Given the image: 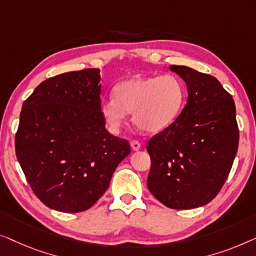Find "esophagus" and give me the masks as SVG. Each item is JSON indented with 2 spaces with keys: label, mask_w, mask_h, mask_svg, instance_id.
Returning a JSON list of instances; mask_svg holds the SVG:
<instances>
[{
  "label": "esophagus",
  "mask_w": 256,
  "mask_h": 256,
  "mask_svg": "<svg viewBox=\"0 0 256 256\" xmlns=\"http://www.w3.org/2000/svg\"><path fill=\"white\" fill-rule=\"evenodd\" d=\"M140 142H136V140H132L131 142V147H132V150H140Z\"/></svg>",
  "instance_id": "34e87169"
}]
</instances>
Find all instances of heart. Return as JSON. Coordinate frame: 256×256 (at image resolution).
<instances>
[{"label":"heart","mask_w":256,"mask_h":256,"mask_svg":"<svg viewBox=\"0 0 256 256\" xmlns=\"http://www.w3.org/2000/svg\"><path fill=\"white\" fill-rule=\"evenodd\" d=\"M186 87L175 75L133 76L114 88V100L100 103V114L111 131L123 126L126 114L138 128L159 133L174 123L186 103Z\"/></svg>","instance_id":"b5f03b06"}]
</instances>
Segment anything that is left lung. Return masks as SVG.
Here are the masks:
<instances>
[{"mask_svg":"<svg viewBox=\"0 0 256 256\" xmlns=\"http://www.w3.org/2000/svg\"><path fill=\"white\" fill-rule=\"evenodd\" d=\"M186 82L188 100L170 126L150 138L147 186L166 206L186 210L217 196L239 145L236 104L212 75L172 64Z\"/></svg>","mask_w":256,"mask_h":256,"instance_id":"8db88e82","label":"left lung"}]
</instances>
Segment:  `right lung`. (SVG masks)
<instances>
[{
	"label": "right lung",
	"mask_w": 256,
	"mask_h": 256,
	"mask_svg": "<svg viewBox=\"0 0 256 256\" xmlns=\"http://www.w3.org/2000/svg\"><path fill=\"white\" fill-rule=\"evenodd\" d=\"M98 68L42 81L25 100L15 136L17 160L36 196L53 210H88L131 153L100 114Z\"/></svg>",
	"instance_id": "right-lung-1"
}]
</instances>
